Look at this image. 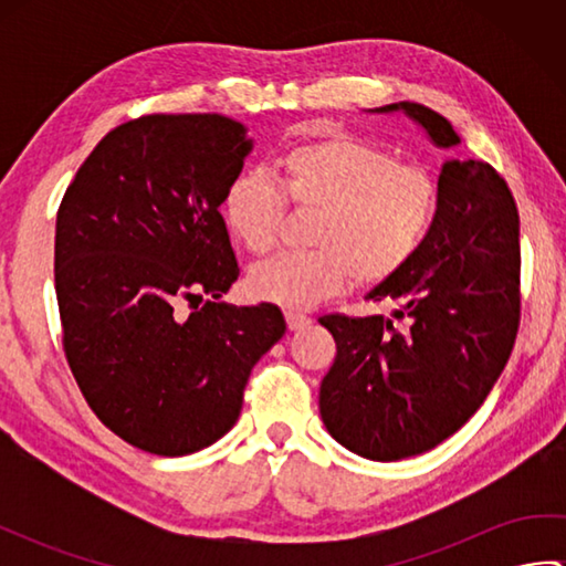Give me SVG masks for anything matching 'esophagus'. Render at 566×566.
<instances>
[{
  "label": "esophagus",
  "instance_id": "esophagus-1",
  "mask_svg": "<svg viewBox=\"0 0 566 566\" xmlns=\"http://www.w3.org/2000/svg\"><path fill=\"white\" fill-rule=\"evenodd\" d=\"M284 316H286V326H290V331H304L311 323V316L304 314V311L290 308Z\"/></svg>",
  "mask_w": 566,
  "mask_h": 566
}]
</instances>
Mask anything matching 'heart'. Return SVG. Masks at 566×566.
<instances>
[{"instance_id":"obj_1","label":"heart","mask_w":566,"mask_h":566,"mask_svg":"<svg viewBox=\"0 0 566 566\" xmlns=\"http://www.w3.org/2000/svg\"><path fill=\"white\" fill-rule=\"evenodd\" d=\"M276 179L240 172L223 195L231 233L252 255L270 252L286 219L316 213L308 252H282L250 270L248 290L262 302L304 308L338 294L347 282L377 286L403 272L440 219L438 179L401 165L394 153L353 136L308 140L286 150Z\"/></svg>"}]
</instances>
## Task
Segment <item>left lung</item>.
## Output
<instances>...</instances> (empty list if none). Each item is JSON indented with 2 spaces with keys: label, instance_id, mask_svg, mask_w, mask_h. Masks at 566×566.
Segmentation results:
<instances>
[{
  "label": "left lung",
  "instance_id": "left-lung-1",
  "mask_svg": "<svg viewBox=\"0 0 566 566\" xmlns=\"http://www.w3.org/2000/svg\"><path fill=\"white\" fill-rule=\"evenodd\" d=\"M403 112L438 148L460 146L452 124L416 102ZM440 219L403 272L367 294L394 318L321 316L338 355L321 381V418L347 450L377 462L428 452L460 430L506 367L521 323V221L494 167L448 160Z\"/></svg>",
  "mask_w": 566,
  "mask_h": 566
}]
</instances>
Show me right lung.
<instances>
[{
  "instance_id": "obj_1",
  "label": "right lung",
  "mask_w": 566,
  "mask_h": 566,
  "mask_svg": "<svg viewBox=\"0 0 566 566\" xmlns=\"http://www.w3.org/2000/svg\"><path fill=\"white\" fill-rule=\"evenodd\" d=\"M250 148L228 116L148 114L109 130L60 201L67 365L102 423L150 454L223 438L286 331L272 304L219 302L240 274L219 207Z\"/></svg>"
}]
</instances>
